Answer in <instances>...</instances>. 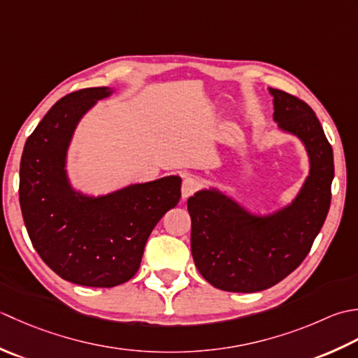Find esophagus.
<instances>
[{
  "label": "esophagus",
  "mask_w": 358,
  "mask_h": 358,
  "mask_svg": "<svg viewBox=\"0 0 358 358\" xmlns=\"http://www.w3.org/2000/svg\"><path fill=\"white\" fill-rule=\"evenodd\" d=\"M202 185V180L196 176H187L182 180V199H187L194 192H198Z\"/></svg>",
  "instance_id": "1"
}]
</instances>
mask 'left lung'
Here are the masks:
<instances>
[{
  "label": "left lung",
  "mask_w": 358,
  "mask_h": 358,
  "mask_svg": "<svg viewBox=\"0 0 358 358\" xmlns=\"http://www.w3.org/2000/svg\"><path fill=\"white\" fill-rule=\"evenodd\" d=\"M273 120L298 137L309 156V176L289 206L255 215L217 188L188 198L192 253L211 286L252 294L275 286L308 257L331 207L334 152L312 108L268 87Z\"/></svg>",
  "instance_id": "8db88e82"
}]
</instances>
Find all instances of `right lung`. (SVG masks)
Listing matches in <instances>:
<instances>
[{"mask_svg":"<svg viewBox=\"0 0 358 358\" xmlns=\"http://www.w3.org/2000/svg\"><path fill=\"white\" fill-rule=\"evenodd\" d=\"M111 94L106 86L86 87L58 100L27 137L20 164V206L34 249L58 276L87 287L133 278L152 229L180 199L179 176L97 198L72 188V136L96 101Z\"/></svg>","mask_w":358,"mask_h":358,"instance_id":"1","label":"right lung"}]
</instances>
